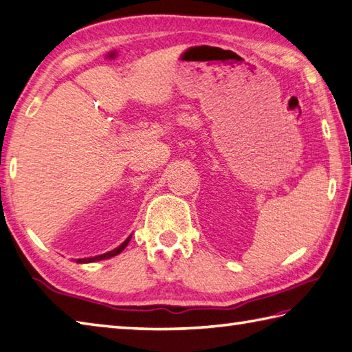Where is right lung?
<instances>
[{
	"label": "right lung",
	"instance_id": "add662e5",
	"mask_svg": "<svg viewBox=\"0 0 352 352\" xmlns=\"http://www.w3.org/2000/svg\"><path fill=\"white\" fill-rule=\"evenodd\" d=\"M131 236L129 235L127 239L121 243V245L118 248H116L113 250H111V252H106V254H102V255H97V256H91V258H80V260H77L76 263H94V261H102V260H107V258H112L118 255L121 250H124V248L129 245V241H131Z\"/></svg>",
	"mask_w": 352,
	"mask_h": 352
}]
</instances>
